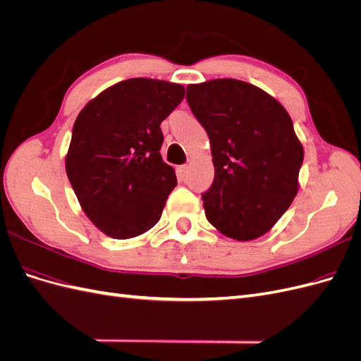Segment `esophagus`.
<instances>
[{
  "label": "esophagus",
  "mask_w": 361,
  "mask_h": 361,
  "mask_svg": "<svg viewBox=\"0 0 361 361\" xmlns=\"http://www.w3.org/2000/svg\"><path fill=\"white\" fill-rule=\"evenodd\" d=\"M178 171H179L180 176H185V174L188 173V166H187V164H183V166H179V167H178Z\"/></svg>",
  "instance_id": "esophagus-1"
}]
</instances>
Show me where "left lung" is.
Returning a JSON list of instances; mask_svg holds the SVG:
<instances>
[{
    "label": "left lung",
    "instance_id": "obj_1",
    "mask_svg": "<svg viewBox=\"0 0 361 361\" xmlns=\"http://www.w3.org/2000/svg\"><path fill=\"white\" fill-rule=\"evenodd\" d=\"M187 102L211 143L215 176L202 194L207 221L238 241L267 233L298 192L304 152L288 111L231 78L188 85Z\"/></svg>",
    "mask_w": 361,
    "mask_h": 361
}]
</instances>
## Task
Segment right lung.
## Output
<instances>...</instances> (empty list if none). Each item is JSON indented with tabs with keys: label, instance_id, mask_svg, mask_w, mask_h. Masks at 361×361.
<instances>
[{
	"label": "right lung",
	"instance_id": "1",
	"mask_svg": "<svg viewBox=\"0 0 361 361\" xmlns=\"http://www.w3.org/2000/svg\"><path fill=\"white\" fill-rule=\"evenodd\" d=\"M180 84L133 78L87 104L75 120L66 173L92 223L114 239L147 232L178 185L162 161L161 122L183 99Z\"/></svg>",
	"mask_w": 361,
	"mask_h": 361
}]
</instances>
